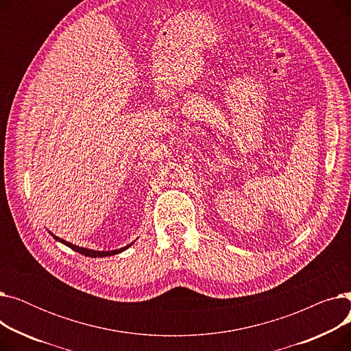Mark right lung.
I'll list each match as a JSON object with an SVG mask.
<instances>
[{"instance_id": "obj_1", "label": "right lung", "mask_w": 351, "mask_h": 351, "mask_svg": "<svg viewBox=\"0 0 351 351\" xmlns=\"http://www.w3.org/2000/svg\"><path fill=\"white\" fill-rule=\"evenodd\" d=\"M55 239H57V241H60L61 243H64V245H66L68 247H71L72 250H75V252H78V253H81V254H84V256H89V257H104V256H112V254H117V253H121V252H123L125 249H128L129 246L131 245H128V246H125V247H122V249H118V250H110V252H99V250H90V249H85V247H80V246H75V245H72V243H69V242H65V241H62V239H60V237H57V236H53Z\"/></svg>"}]
</instances>
